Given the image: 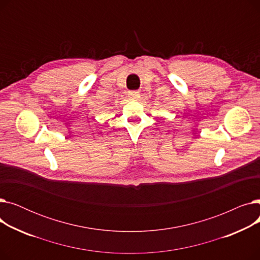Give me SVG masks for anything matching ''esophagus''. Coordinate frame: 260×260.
I'll return each mask as SVG.
<instances>
[{
  "instance_id": "34e87169",
  "label": "esophagus",
  "mask_w": 260,
  "mask_h": 260,
  "mask_svg": "<svg viewBox=\"0 0 260 260\" xmlns=\"http://www.w3.org/2000/svg\"><path fill=\"white\" fill-rule=\"evenodd\" d=\"M139 97H140V92L139 91H131L129 93H128V98H129V100H138L139 99Z\"/></svg>"
}]
</instances>
